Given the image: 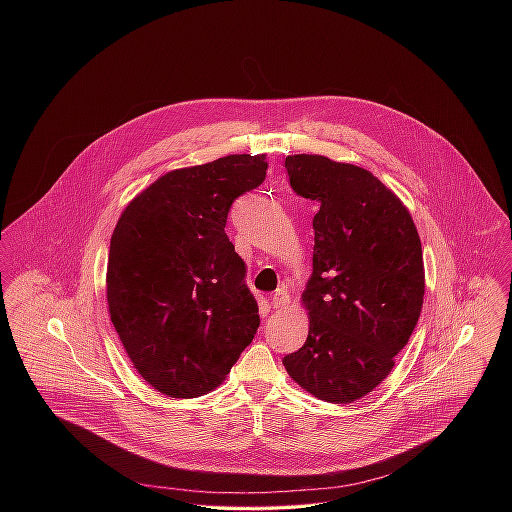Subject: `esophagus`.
Masks as SVG:
<instances>
[{"instance_id":"obj_1","label":"esophagus","mask_w":512,"mask_h":512,"mask_svg":"<svg viewBox=\"0 0 512 512\" xmlns=\"http://www.w3.org/2000/svg\"><path fill=\"white\" fill-rule=\"evenodd\" d=\"M272 307H274L276 311L290 307V295L286 292L274 293V297H272Z\"/></svg>"}]
</instances>
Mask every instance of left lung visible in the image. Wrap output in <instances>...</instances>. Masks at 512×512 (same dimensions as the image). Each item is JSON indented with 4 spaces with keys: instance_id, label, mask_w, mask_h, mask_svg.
Wrapping results in <instances>:
<instances>
[{
    "instance_id": "8db88e82",
    "label": "left lung",
    "mask_w": 512,
    "mask_h": 512,
    "mask_svg": "<svg viewBox=\"0 0 512 512\" xmlns=\"http://www.w3.org/2000/svg\"><path fill=\"white\" fill-rule=\"evenodd\" d=\"M286 169L293 191L319 211L301 293L309 333L284 366L311 396L351 404L390 374L418 323L420 234L408 207L368 169L317 153L288 155Z\"/></svg>"
}]
</instances>
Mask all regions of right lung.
Returning <instances> with one entry per match:
<instances>
[{"mask_svg": "<svg viewBox=\"0 0 512 512\" xmlns=\"http://www.w3.org/2000/svg\"><path fill=\"white\" fill-rule=\"evenodd\" d=\"M266 169V153L173 169L128 203L112 232L110 319L134 368L169 398L219 388L258 331V303L224 226Z\"/></svg>", "mask_w": 512, "mask_h": 512, "instance_id": "add662e5", "label": "right lung"}]
</instances>
